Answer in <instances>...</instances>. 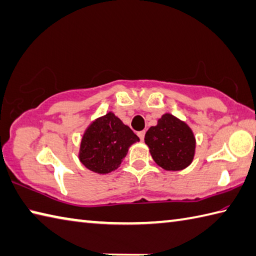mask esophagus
Segmentation results:
<instances>
[{
    "label": "esophagus",
    "instance_id": "1",
    "mask_svg": "<svg viewBox=\"0 0 256 256\" xmlns=\"http://www.w3.org/2000/svg\"><path fill=\"white\" fill-rule=\"evenodd\" d=\"M144 136H146V131H140V132H138V136L140 138V140H141V141H143V140H144Z\"/></svg>",
    "mask_w": 256,
    "mask_h": 256
}]
</instances>
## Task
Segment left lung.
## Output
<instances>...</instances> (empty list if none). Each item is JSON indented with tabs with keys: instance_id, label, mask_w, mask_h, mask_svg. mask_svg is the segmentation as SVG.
<instances>
[{
	"instance_id": "obj_1",
	"label": "left lung",
	"mask_w": 256,
	"mask_h": 256,
	"mask_svg": "<svg viewBox=\"0 0 256 256\" xmlns=\"http://www.w3.org/2000/svg\"><path fill=\"white\" fill-rule=\"evenodd\" d=\"M144 142L156 164L164 170H182L194 159V133L187 124L171 114L162 115L156 126L148 130Z\"/></svg>"
}]
</instances>
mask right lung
<instances>
[{"mask_svg": "<svg viewBox=\"0 0 256 256\" xmlns=\"http://www.w3.org/2000/svg\"><path fill=\"white\" fill-rule=\"evenodd\" d=\"M140 138L128 125L110 112L97 118L84 133L80 160L96 174H108L118 169L128 148Z\"/></svg>", "mask_w": 256, "mask_h": 256, "instance_id": "1", "label": "right lung"}]
</instances>
